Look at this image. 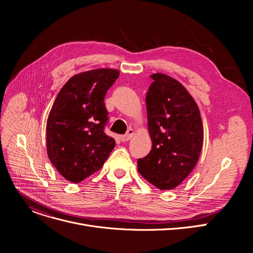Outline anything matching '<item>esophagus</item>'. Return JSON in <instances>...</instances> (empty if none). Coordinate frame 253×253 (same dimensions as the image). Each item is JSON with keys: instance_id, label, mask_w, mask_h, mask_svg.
Returning <instances> with one entry per match:
<instances>
[{"instance_id": "1", "label": "esophagus", "mask_w": 253, "mask_h": 253, "mask_svg": "<svg viewBox=\"0 0 253 253\" xmlns=\"http://www.w3.org/2000/svg\"><path fill=\"white\" fill-rule=\"evenodd\" d=\"M133 134H134L133 130H132V129H129V130L127 131V133H126V134L121 135V140H122V141H127V140H129V139H131V138H132V136H133Z\"/></svg>"}]
</instances>
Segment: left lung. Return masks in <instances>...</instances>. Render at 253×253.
I'll return each mask as SVG.
<instances>
[{
	"label": "left lung",
	"mask_w": 253,
	"mask_h": 253,
	"mask_svg": "<svg viewBox=\"0 0 253 253\" xmlns=\"http://www.w3.org/2000/svg\"><path fill=\"white\" fill-rule=\"evenodd\" d=\"M145 97L152 150L137 170L160 190L176 188L195 168L203 144L200 111L178 81L154 74Z\"/></svg>",
	"instance_id": "left-lung-1"
}]
</instances>
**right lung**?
I'll return each instance as SVG.
<instances>
[{
	"mask_svg": "<svg viewBox=\"0 0 253 253\" xmlns=\"http://www.w3.org/2000/svg\"><path fill=\"white\" fill-rule=\"evenodd\" d=\"M119 71L99 69L75 75L59 91L50 111L46 134L51 163L78 183L99 170L116 141L104 133L109 112L104 96Z\"/></svg>",
	"mask_w": 253,
	"mask_h": 253,
	"instance_id": "right-lung-1",
	"label": "right lung"
}]
</instances>
